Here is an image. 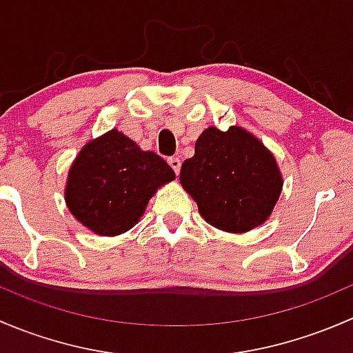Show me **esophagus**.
Returning <instances> with one entry per match:
<instances>
[{"label":"esophagus","mask_w":353,"mask_h":353,"mask_svg":"<svg viewBox=\"0 0 353 353\" xmlns=\"http://www.w3.org/2000/svg\"><path fill=\"white\" fill-rule=\"evenodd\" d=\"M167 162H169V165L172 167L174 172L179 174V170H181V159H179V157H170V159L167 160Z\"/></svg>","instance_id":"34e87169"}]
</instances>
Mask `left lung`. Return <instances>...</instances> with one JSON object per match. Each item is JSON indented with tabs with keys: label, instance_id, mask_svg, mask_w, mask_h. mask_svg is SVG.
<instances>
[{
	"label": "left lung",
	"instance_id": "1",
	"mask_svg": "<svg viewBox=\"0 0 353 353\" xmlns=\"http://www.w3.org/2000/svg\"><path fill=\"white\" fill-rule=\"evenodd\" d=\"M181 184L199 215L220 230L244 234L272 215L283 188L275 155L244 128L210 126L184 160Z\"/></svg>",
	"mask_w": 353,
	"mask_h": 353
}]
</instances>
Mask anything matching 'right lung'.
<instances>
[{"mask_svg":"<svg viewBox=\"0 0 353 353\" xmlns=\"http://www.w3.org/2000/svg\"><path fill=\"white\" fill-rule=\"evenodd\" d=\"M176 179L172 167L114 130L83 145L68 172L71 215L97 236L114 237L138 223L157 190Z\"/></svg>","mask_w":353,"mask_h":353,"instance_id":"add662e5","label":"right lung"}]
</instances>
